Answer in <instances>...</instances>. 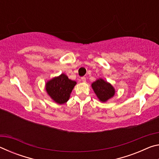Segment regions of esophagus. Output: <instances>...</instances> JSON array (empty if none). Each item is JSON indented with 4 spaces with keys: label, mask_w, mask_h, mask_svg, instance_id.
Segmentation results:
<instances>
[{
    "label": "esophagus",
    "mask_w": 159,
    "mask_h": 159,
    "mask_svg": "<svg viewBox=\"0 0 159 159\" xmlns=\"http://www.w3.org/2000/svg\"><path fill=\"white\" fill-rule=\"evenodd\" d=\"M81 80L83 82H85L86 81V78L85 77H81Z\"/></svg>",
    "instance_id": "34e87169"
}]
</instances>
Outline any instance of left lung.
Returning a JSON list of instances; mask_svg holds the SVG:
<instances>
[{
    "label": "left lung",
    "instance_id": "obj_1",
    "mask_svg": "<svg viewBox=\"0 0 159 159\" xmlns=\"http://www.w3.org/2000/svg\"><path fill=\"white\" fill-rule=\"evenodd\" d=\"M92 88L98 99L102 102H106L115 94V89L109 83L99 79L92 83Z\"/></svg>",
    "mask_w": 159,
    "mask_h": 159
}]
</instances>
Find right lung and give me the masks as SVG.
<instances>
[{"label":"right lung","mask_w":159,"mask_h":159,"mask_svg":"<svg viewBox=\"0 0 159 159\" xmlns=\"http://www.w3.org/2000/svg\"><path fill=\"white\" fill-rule=\"evenodd\" d=\"M76 84V81L70 80L66 75L61 74L48 80L45 84V90L56 103L62 104L69 100L70 94Z\"/></svg>","instance_id":"obj_1"}]
</instances>
